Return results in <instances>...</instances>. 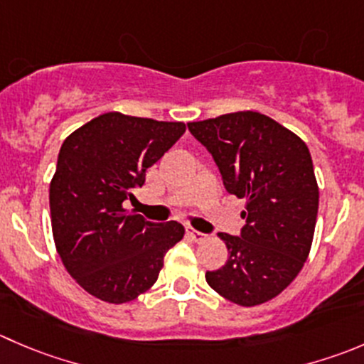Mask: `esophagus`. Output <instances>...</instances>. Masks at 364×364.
Listing matches in <instances>:
<instances>
[{"label": "esophagus", "mask_w": 364, "mask_h": 364, "mask_svg": "<svg viewBox=\"0 0 364 364\" xmlns=\"http://www.w3.org/2000/svg\"><path fill=\"white\" fill-rule=\"evenodd\" d=\"M188 235L192 236L193 242H197V243H199V242H204V240L208 238V235H204V232H200V231H196V229H192V228L188 229Z\"/></svg>", "instance_id": "34e87169"}]
</instances>
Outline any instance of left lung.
I'll return each instance as SVG.
<instances>
[{
  "mask_svg": "<svg viewBox=\"0 0 364 364\" xmlns=\"http://www.w3.org/2000/svg\"><path fill=\"white\" fill-rule=\"evenodd\" d=\"M188 129L213 156L224 188L245 199L240 235L218 232L229 256L206 272L208 284L235 304H263L297 277L311 249L318 186L308 146L257 112L188 122Z\"/></svg>",
  "mask_w": 364,
  "mask_h": 364,
  "instance_id": "left-lung-1",
  "label": "left lung"
}]
</instances>
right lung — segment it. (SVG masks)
<instances>
[{
  "label": "right lung",
  "mask_w": 364,
  "mask_h": 364,
  "mask_svg": "<svg viewBox=\"0 0 364 364\" xmlns=\"http://www.w3.org/2000/svg\"><path fill=\"white\" fill-rule=\"evenodd\" d=\"M185 129L108 112L63 140L49 186L53 236L63 267L94 297L122 304L149 290L185 235L176 220L156 224L122 208Z\"/></svg>",
  "instance_id": "1"
}]
</instances>
